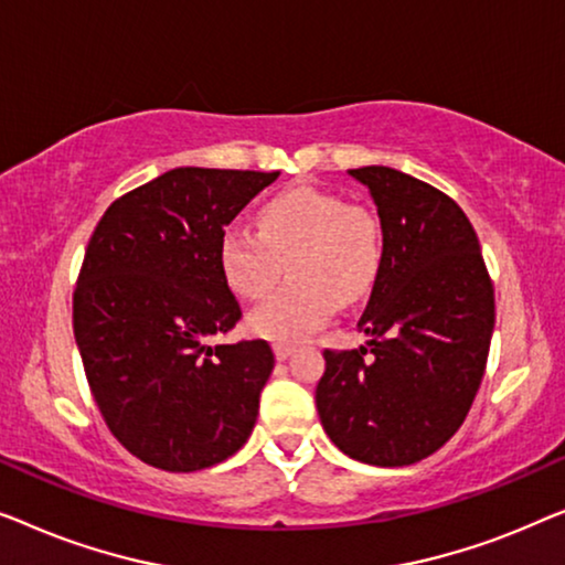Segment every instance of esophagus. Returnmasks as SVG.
<instances>
[{"label":"esophagus","instance_id":"esophagus-1","mask_svg":"<svg viewBox=\"0 0 565 565\" xmlns=\"http://www.w3.org/2000/svg\"><path fill=\"white\" fill-rule=\"evenodd\" d=\"M294 351H297V348H294V345H286V343H276V345H274V355H276V361H286V359H291Z\"/></svg>","mask_w":565,"mask_h":565}]
</instances>
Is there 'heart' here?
I'll return each instance as SVG.
<instances>
[{
    "label": "heart",
    "mask_w": 565,
    "mask_h": 565,
    "mask_svg": "<svg viewBox=\"0 0 565 565\" xmlns=\"http://www.w3.org/2000/svg\"><path fill=\"white\" fill-rule=\"evenodd\" d=\"M384 260L381 222L340 194L299 184L274 194L258 210V233L230 225L220 237V268L230 289L264 299L289 264L291 284L245 320L250 335L297 343L338 312L340 299L371 291Z\"/></svg>",
    "instance_id": "b5f03b06"
}]
</instances>
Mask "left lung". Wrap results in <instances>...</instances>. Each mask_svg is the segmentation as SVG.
Returning a JSON list of instances; mask_svg holds the SVG:
<instances>
[{"mask_svg": "<svg viewBox=\"0 0 565 565\" xmlns=\"http://www.w3.org/2000/svg\"><path fill=\"white\" fill-rule=\"evenodd\" d=\"M376 204L384 260L359 351H324L317 412L361 463L396 468L440 450L471 409L494 332L479 237L448 194L388 166L348 171Z\"/></svg>", "mask_w": 565, "mask_h": 565, "instance_id": "left-lung-1", "label": "left lung"}]
</instances>
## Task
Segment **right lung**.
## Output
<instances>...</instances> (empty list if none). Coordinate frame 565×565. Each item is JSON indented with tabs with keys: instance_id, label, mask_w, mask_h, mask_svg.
I'll return each instance as SVG.
<instances>
[{
	"instance_id": "obj_1",
	"label": "right lung",
	"mask_w": 565,
	"mask_h": 565,
	"mask_svg": "<svg viewBox=\"0 0 565 565\" xmlns=\"http://www.w3.org/2000/svg\"><path fill=\"white\" fill-rule=\"evenodd\" d=\"M279 171L171 169L109 204L74 291V335L105 423L142 463L202 471L250 438L274 371L266 340L210 345L241 305L225 225Z\"/></svg>"
}]
</instances>
